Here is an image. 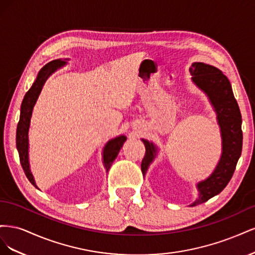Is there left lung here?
I'll return each instance as SVG.
<instances>
[{
    "instance_id": "left-lung-1",
    "label": "left lung",
    "mask_w": 255,
    "mask_h": 255,
    "mask_svg": "<svg viewBox=\"0 0 255 255\" xmlns=\"http://www.w3.org/2000/svg\"><path fill=\"white\" fill-rule=\"evenodd\" d=\"M189 71L192 81L210 98L221 128L222 155L218 166L207 180L198 184L200 191L197 201L191 204L196 206L206 202L214 196L220 194L226 188L241 157L243 149L242 115L234 98L232 87L227 76L219 69L203 63H194ZM145 153L141 161V171L145 173L151 161L155 156V146L142 139Z\"/></svg>"
}]
</instances>
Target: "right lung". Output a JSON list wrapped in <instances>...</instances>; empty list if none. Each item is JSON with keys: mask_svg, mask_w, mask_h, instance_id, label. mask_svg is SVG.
<instances>
[{"mask_svg": "<svg viewBox=\"0 0 255 255\" xmlns=\"http://www.w3.org/2000/svg\"><path fill=\"white\" fill-rule=\"evenodd\" d=\"M65 63L61 59H55L52 60L51 63L45 65L37 75V79L35 83L32 85V87L26 92L24 99H23L21 104V113H20V119L18 122L17 127V135H16V144L17 149L19 152L20 163L21 166L24 170V173L28 181L32 183L35 187L36 184L34 181V177L30 173L29 170V163H28V128L30 122V116H32L33 107L37 101V98L39 96L40 91L43 87L45 81L48 80L49 76L56 70L57 68L63 66ZM127 140L126 136H119L115 139H112L111 141L107 142L104 148V164L106 167V171L110 170V168L113 164V161L117 157L120 149L122 148L123 143Z\"/></svg>", "mask_w": 255, "mask_h": 255, "instance_id": "obj_1", "label": "right lung"}]
</instances>
